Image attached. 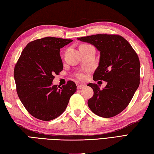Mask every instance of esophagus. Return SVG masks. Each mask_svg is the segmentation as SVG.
Instances as JSON below:
<instances>
[{"mask_svg":"<svg viewBox=\"0 0 154 154\" xmlns=\"http://www.w3.org/2000/svg\"><path fill=\"white\" fill-rule=\"evenodd\" d=\"M84 87H85V85H78L77 86V89H80L84 88Z\"/></svg>","mask_w":154,"mask_h":154,"instance_id":"esophagus-1","label":"esophagus"}]
</instances>
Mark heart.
<instances>
[{
  "mask_svg": "<svg viewBox=\"0 0 154 154\" xmlns=\"http://www.w3.org/2000/svg\"><path fill=\"white\" fill-rule=\"evenodd\" d=\"M76 78H78V80H85V78L84 75L83 74H81V73L78 74L76 75Z\"/></svg>",
  "mask_w": 154,
  "mask_h": 154,
  "instance_id": "b5f03b06",
  "label": "heart"
}]
</instances>
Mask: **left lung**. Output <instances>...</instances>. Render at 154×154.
Segmentation results:
<instances>
[{"instance_id": "left-lung-1", "label": "left lung", "mask_w": 154, "mask_h": 154, "mask_svg": "<svg viewBox=\"0 0 154 154\" xmlns=\"http://www.w3.org/2000/svg\"><path fill=\"white\" fill-rule=\"evenodd\" d=\"M77 39L90 43L100 51L99 66L93 79L107 82L103 89L96 84H88L94 92L88 100V106L103 118L119 114L128 106L140 84L138 55L120 35L98 34Z\"/></svg>"}]
</instances>
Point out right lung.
Returning <instances> with one entry per match:
<instances>
[{"mask_svg": "<svg viewBox=\"0 0 154 154\" xmlns=\"http://www.w3.org/2000/svg\"><path fill=\"white\" fill-rule=\"evenodd\" d=\"M72 40L45 37L29 42L15 65L14 76L21 102L33 117L50 121L61 115L76 91L72 81L52 85L63 69L60 49Z\"/></svg>", "mask_w": 154, "mask_h": 154, "instance_id": "1", "label": "right lung"}]
</instances>
